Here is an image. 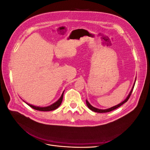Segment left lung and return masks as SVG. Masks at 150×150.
<instances>
[{"label": "left lung", "mask_w": 150, "mask_h": 150, "mask_svg": "<svg viewBox=\"0 0 150 150\" xmlns=\"http://www.w3.org/2000/svg\"><path fill=\"white\" fill-rule=\"evenodd\" d=\"M136 79H137V78L135 79V81H134V84H133V87H132V88H131V91H130V92H129V94L128 95V96L126 97V98L125 99V100H124L123 101L121 102V103H120V104H117V105H116V106H112V107L110 108H108V109H106V110H101V109H98V108H94V107H93V106L91 105V104L88 102V101L87 100V99H86V104H87L88 107L91 110L93 111H94V112H99V113H102V112H110V111H112V110H116V108H119L120 106H121V105H122V104H123L124 103H125L126 102L128 101V99L129 98V97H130V96H131V93H132V91H133V90L134 86V84H135V82H136Z\"/></svg>", "instance_id": "8db88e82"}]
</instances>
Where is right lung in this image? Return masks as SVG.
<instances>
[{
	"label": "right lung",
	"instance_id": "obj_1",
	"mask_svg": "<svg viewBox=\"0 0 150 150\" xmlns=\"http://www.w3.org/2000/svg\"><path fill=\"white\" fill-rule=\"evenodd\" d=\"M64 91H63L61 96L60 97V98L58 99V100L57 101H56L55 103H54L53 104H51V105H49L48 106H45V107H40V106H34V105H32V104H30L28 103L24 102L28 104V105L31 107L32 108L34 109V110H38V111H53L54 110H56V109H57L59 106L61 105V104L62 103V99H63V94H64Z\"/></svg>",
	"mask_w": 150,
	"mask_h": 150
}]
</instances>
